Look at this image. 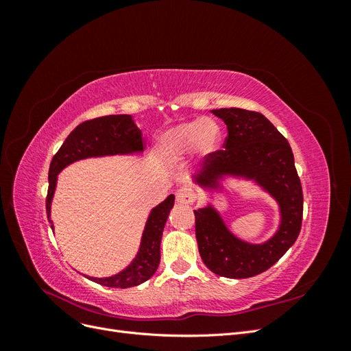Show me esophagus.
<instances>
[{
    "label": "esophagus",
    "mask_w": 351,
    "mask_h": 351,
    "mask_svg": "<svg viewBox=\"0 0 351 351\" xmlns=\"http://www.w3.org/2000/svg\"><path fill=\"white\" fill-rule=\"evenodd\" d=\"M176 199L178 204H183V205H192L193 202L196 200V195L195 192L190 187H182L178 189L176 192Z\"/></svg>",
    "instance_id": "obj_1"
}]
</instances>
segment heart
Returning a JSON list of instances; mask_svg holds the SVG:
<instances>
[{"label":"heart","instance_id":"1","mask_svg":"<svg viewBox=\"0 0 351 351\" xmlns=\"http://www.w3.org/2000/svg\"><path fill=\"white\" fill-rule=\"evenodd\" d=\"M222 142V130L210 119H195L168 127L158 136L156 149L167 161H176L189 152L199 155L215 154Z\"/></svg>","mask_w":351,"mask_h":351}]
</instances>
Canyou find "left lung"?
Returning <instances> with one entry per match:
<instances>
[{
    "mask_svg": "<svg viewBox=\"0 0 351 351\" xmlns=\"http://www.w3.org/2000/svg\"><path fill=\"white\" fill-rule=\"evenodd\" d=\"M210 112L226 123L228 136L224 151L208 155L193 182L205 192H218L226 177L252 180L280 208L277 232L261 244L232 234L212 204L195 210L197 247L206 267L226 278H250L269 269L299 237L303 218L300 178L289 142L267 117L241 108Z\"/></svg>",
    "mask_w": 351,
    "mask_h": 351,
    "instance_id": "8db88e82",
    "label": "left lung"
}]
</instances>
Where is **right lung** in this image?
Instances as JSON below:
<instances>
[{
  "label": "right lung",
  "mask_w": 351,
  "mask_h": 351,
  "mask_svg": "<svg viewBox=\"0 0 351 351\" xmlns=\"http://www.w3.org/2000/svg\"><path fill=\"white\" fill-rule=\"evenodd\" d=\"M141 152H143L142 132L136 125L132 115H105L79 124L67 136L49 165L47 215L51 228L54 230L51 221V204L57 187V178L67 165L86 158L133 155ZM173 206L174 195H169L151 210L142 234L139 252L129 267L111 277L97 278L89 275H84V277L101 285L112 287V289H129V287L139 285L149 280L156 272L159 259H161L159 249H161L162 231Z\"/></svg>",
  "instance_id": "add662e5"
}]
</instances>
